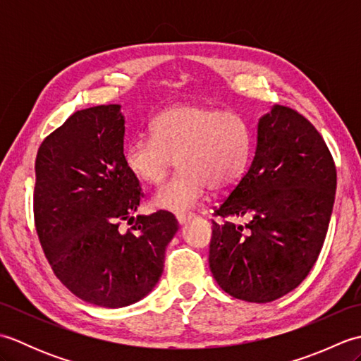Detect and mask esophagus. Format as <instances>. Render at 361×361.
<instances>
[{
    "label": "esophagus",
    "instance_id": "obj_1",
    "mask_svg": "<svg viewBox=\"0 0 361 361\" xmlns=\"http://www.w3.org/2000/svg\"><path fill=\"white\" fill-rule=\"evenodd\" d=\"M190 217H192L190 214H178V216H176V221H178L180 225H183V224H186Z\"/></svg>",
    "mask_w": 361,
    "mask_h": 361
}]
</instances>
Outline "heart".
Listing matches in <instances>:
<instances>
[{
	"label": "heart",
	"mask_w": 361,
	"mask_h": 361,
	"mask_svg": "<svg viewBox=\"0 0 361 361\" xmlns=\"http://www.w3.org/2000/svg\"><path fill=\"white\" fill-rule=\"evenodd\" d=\"M153 136H137L127 144L124 163L136 180L157 186L175 159L180 172L153 195V206L169 212H188L211 188H234L248 167L251 130L240 114L203 105H176L159 113Z\"/></svg>",
	"instance_id": "1"
}]
</instances>
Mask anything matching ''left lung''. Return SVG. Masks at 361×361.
Instances as JSON below:
<instances>
[{
    "mask_svg": "<svg viewBox=\"0 0 361 361\" xmlns=\"http://www.w3.org/2000/svg\"><path fill=\"white\" fill-rule=\"evenodd\" d=\"M336 169L323 136L301 113L274 105L260 118L257 147L240 181L214 209L209 268L221 290L270 302L296 288L323 248ZM252 220L237 226L231 216Z\"/></svg>",
    "mask_w": 361,
    "mask_h": 361,
    "instance_id": "8db88e82",
    "label": "left lung"
}]
</instances>
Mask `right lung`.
<instances>
[{"label": "right lung", "mask_w": 361, "mask_h": 361, "mask_svg": "<svg viewBox=\"0 0 361 361\" xmlns=\"http://www.w3.org/2000/svg\"><path fill=\"white\" fill-rule=\"evenodd\" d=\"M119 105L79 110L43 140L35 158L34 220L46 259L82 301L124 307L157 286L172 212L130 217L144 197L124 163ZM132 224L121 231L120 224Z\"/></svg>", "instance_id": "add662e5"}]
</instances>
